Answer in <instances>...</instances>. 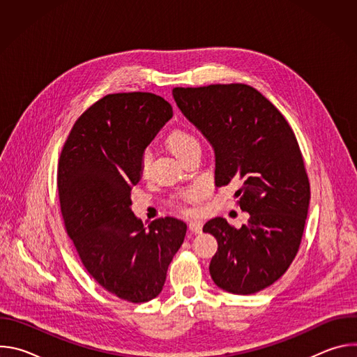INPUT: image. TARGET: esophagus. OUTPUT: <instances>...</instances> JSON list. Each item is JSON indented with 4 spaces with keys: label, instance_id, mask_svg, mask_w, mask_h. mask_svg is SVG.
<instances>
[{
    "label": "esophagus",
    "instance_id": "obj_1",
    "mask_svg": "<svg viewBox=\"0 0 357 357\" xmlns=\"http://www.w3.org/2000/svg\"><path fill=\"white\" fill-rule=\"evenodd\" d=\"M189 231L190 233H200L202 231V223L200 222H190L189 223Z\"/></svg>",
    "mask_w": 357,
    "mask_h": 357
}]
</instances>
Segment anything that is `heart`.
Listing matches in <instances>:
<instances>
[{
	"mask_svg": "<svg viewBox=\"0 0 357 357\" xmlns=\"http://www.w3.org/2000/svg\"><path fill=\"white\" fill-rule=\"evenodd\" d=\"M167 144L178 158H181L183 154H186L190 148L199 146L197 138L190 131L183 130V128H176V130L171 131L167 138ZM149 164H151V151L144 149V152L141 154V158H139V171L142 174H146L149 169Z\"/></svg>",
	"mask_w": 357,
	"mask_h": 357,
	"instance_id": "heart-1",
	"label": "heart"
}]
</instances>
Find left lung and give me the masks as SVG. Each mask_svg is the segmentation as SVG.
Segmentation results:
<instances>
[{
  "label": "left lung",
  "instance_id": "obj_1",
  "mask_svg": "<svg viewBox=\"0 0 357 357\" xmlns=\"http://www.w3.org/2000/svg\"><path fill=\"white\" fill-rule=\"evenodd\" d=\"M181 112L215 148L218 186L238 182L240 229L223 218L203 226L218 240L209 271L215 284L248 295L274 284L291 266L303 234L311 188L288 121L259 90L243 83L174 87Z\"/></svg>",
  "mask_w": 357,
  "mask_h": 357
}]
</instances>
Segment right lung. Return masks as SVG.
Listing matches in <instances>:
<instances>
[{"label":"right lung","mask_w":357,"mask_h":357,"mask_svg":"<svg viewBox=\"0 0 357 357\" xmlns=\"http://www.w3.org/2000/svg\"><path fill=\"white\" fill-rule=\"evenodd\" d=\"M171 117L172 106L154 93L107 94L76 120L59 158L68 236L94 281L131 303L162 291L186 234L175 218L157 219L145 230L130 208L141 154Z\"/></svg>","instance_id":"right-lung-1"}]
</instances>
